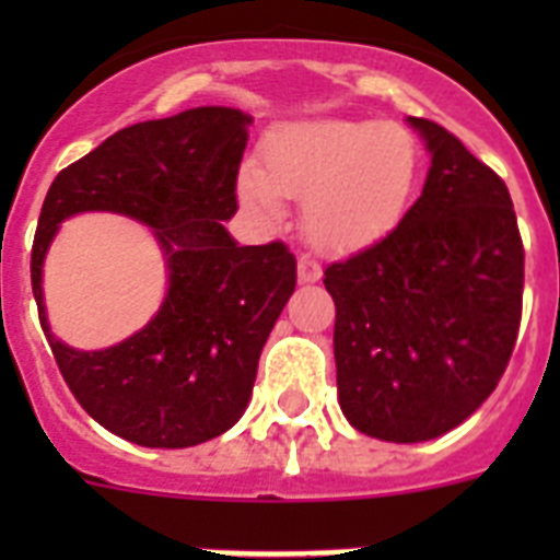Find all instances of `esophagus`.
Listing matches in <instances>:
<instances>
[{
    "mask_svg": "<svg viewBox=\"0 0 560 560\" xmlns=\"http://www.w3.org/2000/svg\"><path fill=\"white\" fill-rule=\"evenodd\" d=\"M296 277H300V283H316L323 277V266L316 264L314 257L303 255L296 260Z\"/></svg>",
    "mask_w": 560,
    "mask_h": 560,
    "instance_id": "34e87169",
    "label": "esophagus"
}]
</instances>
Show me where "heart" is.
Returning a JSON list of instances; mask_svg holds the SVG:
<instances>
[{
    "mask_svg": "<svg viewBox=\"0 0 560 560\" xmlns=\"http://www.w3.org/2000/svg\"><path fill=\"white\" fill-rule=\"evenodd\" d=\"M420 182V148L400 122H285L264 142V167L237 171V199L260 224H280L303 199L311 244L334 255L375 246L404 221Z\"/></svg>",
    "mask_w": 560,
    "mask_h": 560,
    "instance_id": "heart-1",
    "label": "heart"
}]
</instances>
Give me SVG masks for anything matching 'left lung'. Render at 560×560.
Instances as JSON below:
<instances>
[{"label": "left lung", "instance_id": "left-lung-1", "mask_svg": "<svg viewBox=\"0 0 560 560\" xmlns=\"http://www.w3.org/2000/svg\"><path fill=\"white\" fill-rule=\"evenodd\" d=\"M432 156L398 226L325 269L339 407L387 443H423L497 389L522 323L524 249L511 192L463 142L409 117Z\"/></svg>", "mask_w": 560, "mask_h": 560}]
</instances>
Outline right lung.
<instances>
[{"label":"right lung","mask_w":560,"mask_h":560,"mask_svg":"<svg viewBox=\"0 0 560 560\" xmlns=\"http://www.w3.org/2000/svg\"><path fill=\"white\" fill-rule=\"evenodd\" d=\"M249 114L199 106L128 126L56 176L38 215L30 277L44 336L83 409L117 438L187 448L241 420L257 359L296 285L280 241L237 246L226 232ZM117 211L152 226L168 291L152 323L103 351L55 339L43 308V257L61 220Z\"/></svg>","instance_id":"obj_1"}]
</instances>
